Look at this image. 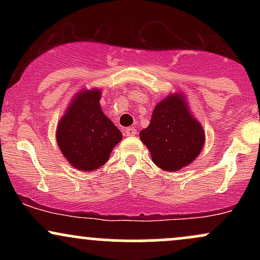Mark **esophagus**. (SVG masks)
<instances>
[{
	"label": "esophagus",
	"mask_w": 260,
	"mask_h": 260,
	"mask_svg": "<svg viewBox=\"0 0 260 260\" xmlns=\"http://www.w3.org/2000/svg\"><path fill=\"white\" fill-rule=\"evenodd\" d=\"M124 134H126L127 137H133V136H136V134H137V131L132 127L126 128V129H124Z\"/></svg>",
	"instance_id": "1"
}]
</instances>
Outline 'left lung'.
<instances>
[{
	"mask_svg": "<svg viewBox=\"0 0 260 260\" xmlns=\"http://www.w3.org/2000/svg\"><path fill=\"white\" fill-rule=\"evenodd\" d=\"M139 137L155 165L169 172L192 164L205 143L204 129L181 92H171L156 104L150 123Z\"/></svg>",
	"mask_w": 260,
	"mask_h": 260,
	"instance_id": "8db88e82",
	"label": "left lung"
}]
</instances>
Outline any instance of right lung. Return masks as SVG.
I'll return each instance as SVG.
<instances>
[{
	"instance_id": "right-lung-1",
	"label": "right lung",
	"mask_w": 260,
	"mask_h": 260,
	"mask_svg": "<svg viewBox=\"0 0 260 260\" xmlns=\"http://www.w3.org/2000/svg\"><path fill=\"white\" fill-rule=\"evenodd\" d=\"M101 90L83 89L71 100L56 129L57 145L70 165L91 172L109 160L122 133L100 106Z\"/></svg>"
}]
</instances>
